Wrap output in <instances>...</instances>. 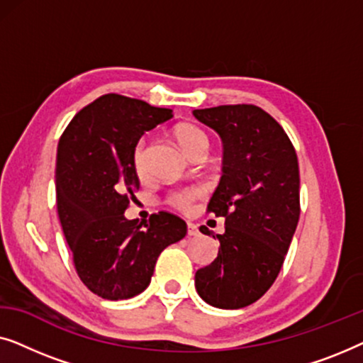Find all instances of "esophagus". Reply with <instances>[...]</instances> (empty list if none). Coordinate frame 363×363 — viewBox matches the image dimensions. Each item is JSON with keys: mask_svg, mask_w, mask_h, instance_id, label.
Here are the masks:
<instances>
[{"mask_svg": "<svg viewBox=\"0 0 363 363\" xmlns=\"http://www.w3.org/2000/svg\"><path fill=\"white\" fill-rule=\"evenodd\" d=\"M186 228H188V236H198V235H200V230H198V226L195 225V223H188Z\"/></svg>", "mask_w": 363, "mask_h": 363, "instance_id": "1", "label": "esophagus"}]
</instances>
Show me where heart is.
<instances>
[{"label":"heart","mask_w":363,"mask_h":363,"mask_svg":"<svg viewBox=\"0 0 363 363\" xmlns=\"http://www.w3.org/2000/svg\"><path fill=\"white\" fill-rule=\"evenodd\" d=\"M173 137L178 142V145L183 148V152L186 155L193 157L198 152H206L208 148V135L205 130H201L200 127L193 125V123H180L173 128ZM143 147L145 143L138 142L135 150H133V168L138 175H142L145 172V153H143ZM201 196V190L196 186H186V188H180V190L172 191L170 195L167 196V203L172 208L180 211H186L190 210V206L195 203L198 198Z\"/></svg>","instance_id":"b5f03b06"}]
</instances>
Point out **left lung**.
I'll return each mask as SVG.
<instances>
[{
  "label": "left lung",
  "mask_w": 363,
  "mask_h": 363,
  "mask_svg": "<svg viewBox=\"0 0 363 363\" xmlns=\"http://www.w3.org/2000/svg\"><path fill=\"white\" fill-rule=\"evenodd\" d=\"M223 140V175L208 211L225 218L216 259L196 271L205 302L241 309L279 274L301 215L299 163L279 123L251 104L193 111ZM201 233L208 235L205 228Z\"/></svg>",
  "instance_id": "1"
}]
</instances>
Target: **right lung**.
Instances as JSON below:
<instances>
[{"instance_id":"add662e5","label":"right lung","mask_w":363,"mask_h":363,"mask_svg":"<svg viewBox=\"0 0 363 363\" xmlns=\"http://www.w3.org/2000/svg\"><path fill=\"white\" fill-rule=\"evenodd\" d=\"M172 117L170 108L106 94L79 111L59 138L57 215L77 276L102 299L145 291L160 252L186 235V223L168 211L145 223L123 215L140 185L133 150L143 133Z\"/></svg>"}]
</instances>
